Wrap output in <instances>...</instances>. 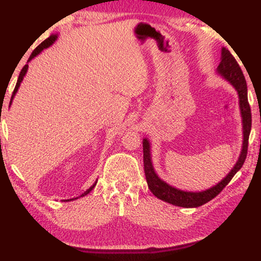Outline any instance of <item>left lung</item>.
Wrapping results in <instances>:
<instances>
[{"instance_id": "8db88e82", "label": "left lung", "mask_w": 261, "mask_h": 261, "mask_svg": "<svg viewBox=\"0 0 261 261\" xmlns=\"http://www.w3.org/2000/svg\"><path fill=\"white\" fill-rule=\"evenodd\" d=\"M217 73L223 80H226L228 83L233 85V88L237 90L239 96V107H240V114L242 119V137H244L240 155H239L238 162L235 163L230 172L216 185L206 189L204 191H184L167 184L166 181H164L156 174L152 163L151 142H149L147 138H145L142 140V147H144L145 176L148 184V189L156 198L170 203V204L183 206V208H197V206L205 204V203L212 201L214 197H216L223 190V188L229 183L231 178L234 177V174L241 169L245 163L246 155H247L248 138L252 127L251 107H249L247 98V84H246L245 76L238 62L226 47H222V51H221V62L220 65L217 66Z\"/></svg>"}]
</instances>
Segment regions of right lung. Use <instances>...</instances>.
<instances>
[{"label":"right lung","mask_w":261,"mask_h":261,"mask_svg":"<svg viewBox=\"0 0 261 261\" xmlns=\"http://www.w3.org/2000/svg\"><path fill=\"white\" fill-rule=\"evenodd\" d=\"M57 38H58V34H52V35H51V37H48L47 39H46V40H44V41H42V42H41V44H40V45H39V46H38V47H37V48H35L33 52H32V55H31V57H30V59H28V60H27V64H26V65H24V66L22 67V70H21V72H20V74H19V78H17V82H16L15 89H14V91H13V95H12V98H10V103H9V105H12V102H13V98H14V97H15L16 92H17V90H19V88H20V84H21V82H22V81H23V77H24V76H26V73H27V70H28V63H30V62H31V60L34 58V57H37V56L39 55V53H41L42 51H44V49H45V48H47V47H49V46H51V45L53 44V42H55V41L57 40ZM96 183H97V180H96V181H95V183H94V184H92V185H91V187H90V188H89V189H88V190L84 192V194H82V195L80 196V197H83V196H85V195H88V194H89V192H90V191L92 190V189H94V188H95V185H96ZM77 198H78V197H76V198H71V199H66V201H73V199H77Z\"/></svg>","instance_id":"right-lung-1"}]
</instances>
